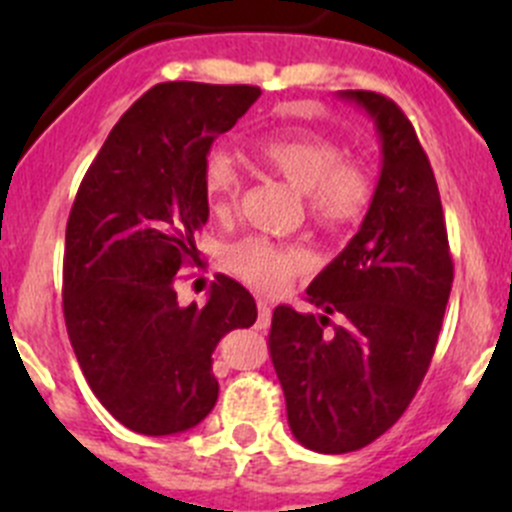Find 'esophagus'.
I'll return each instance as SVG.
<instances>
[{
  "mask_svg": "<svg viewBox=\"0 0 512 512\" xmlns=\"http://www.w3.org/2000/svg\"><path fill=\"white\" fill-rule=\"evenodd\" d=\"M272 322V307L267 299H257V329H267Z\"/></svg>",
  "mask_w": 512,
  "mask_h": 512,
  "instance_id": "1",
  "label": "esophagus"
}]
</instances>
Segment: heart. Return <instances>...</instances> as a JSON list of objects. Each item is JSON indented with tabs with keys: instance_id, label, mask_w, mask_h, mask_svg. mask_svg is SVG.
I'll list each match as a JSON object with an SVG mask.
<instances>
[{
	"instance_id": "b5f03b06",
	"label": "heart",
	"mask_w": 512,
	"mask_h": 512,
	"mask_svg": "<svg viewBox=\"0 0 512 512\" xmlns=\"http://www.w3.org/2000/svg\"><path fill=\"white\" fill-rule=\"evenodd\" d=\"M255 156L272 175L302 193L312 225L329 235H344L364 223L376 198V175L364 160L347 158V148L312 131L262 138ZM242 178L225 151L203 160V195L215 218H227L240 205ZM223 267L257 292H277L309 267L302 245L242 237L223 247Z\"/></svg>"
}]
</instances>
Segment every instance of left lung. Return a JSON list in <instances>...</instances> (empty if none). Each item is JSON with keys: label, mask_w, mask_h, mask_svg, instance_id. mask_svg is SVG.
Returning <instances> with one entry per match:
<instances>
[{"label": "left lung", "mask_w": 512, "mask_h": 512, "mask_svg": "<svg viewBox=\"0 0 512 512\" xmlns=\"http://www.w3.org/2000/svg\"><path fill=\"white\" fill-rule=\"evenodd\" d=\"M342 98L364 106L379 131L384 158L374 205L307 287L322 317L280 304L267 337L289 428L317 453L359 451L409 409L453 285L441 195L414 126L374 91H342ZM329 313L343 322L334 325Z\"/></svg>", "instance_id": "left-lung-1"}]
</instances>
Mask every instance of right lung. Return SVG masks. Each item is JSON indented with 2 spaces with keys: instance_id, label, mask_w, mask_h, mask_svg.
<instances>
[{
  "instance_id": "obj_1",
  "label": "right lung",
  "mask_w": 512,
  "mask_h": 512,
  "mask_svg": "<svg viewBox=\"0 0 512 512\" xmlns=\"http://www.w3.org/2000/svg\"><path fill=\"white\" fill-rule=\"evenodd\" d=\"M262 91L168 81L108 133L79 185L64 247V319L96 399L143 436L198 426L218 401L213 352L257 307L220 275L205 307H180L175 280L200 265L208 223L203 160Z\"/></svg>"
}]
</instances>
